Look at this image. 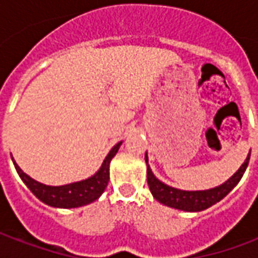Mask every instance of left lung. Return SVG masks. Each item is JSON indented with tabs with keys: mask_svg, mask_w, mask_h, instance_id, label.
Returning a JSON list of instances; mask_svg holds the SVG:
<instances>
[{
	"mask_svg": "<svg viewBox=\"0 0 258 258\" xmlns=\"http://www.w3.org/2000/svg\"><path fill=\"white\" fill-rule=\"evenodd\" d=\"M249 160L250 153L247 155L246 160H244V163L240 166L238 171L233 174L227 182H224L217 188H213V189L209 190H181L160 182L151 171L149 164H148V156L145 155V162L148 164V173H146L148 185H149V189H151L153 198L159 200L163 205L178 209V210L202 211L209 209L210 206L216 205L217 202H220L221 199H224L236 186L240 178L243 177V173L246 171Z\"/></svg>",
	"mask_w": 258,
	"mask_h": 258,
	"instance_id": "8db88e82",
	"label": "left lung"
}]
</instances>
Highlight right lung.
Masks as SVG:
<instances>
[{
    "label": "right lung",
    "instance_id": "1",
    "mask_svg": "<svg viewBox=\"0 0 258 258\" xmlns=\"http://www.w3.org/2000/svg\"><path fill=\"white\" fill-rule=\"evenodd\" d=\"M120 145H121V142L113 146L112 151L105 157L99 171L95 175H92L91 178L84 179V181L62 185V186H48V185L40 184L30 178L27 174L23 173L19 166L15 163V160L14 164L22 181L27 185V188L45 205L52 206V207H62V209H73V207L88 205L103 194V190L109 182V164L114 155L117 153Z\"/></svg>",
    "mask_w": 258,
    "mask_h": 258
}]
</instances>
